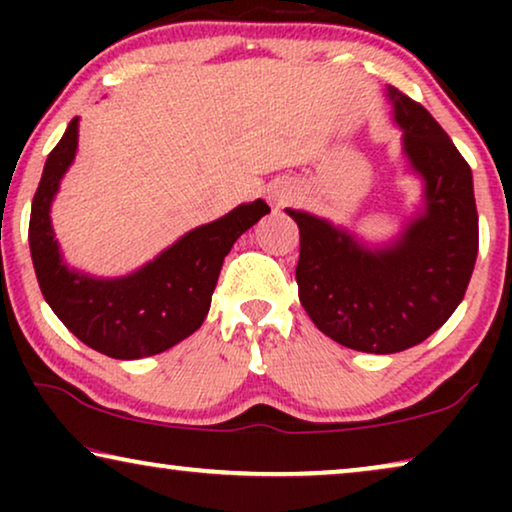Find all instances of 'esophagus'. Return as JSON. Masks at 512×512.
<instances>
[{"mask_svg": "<svg viewBox=\"0 0 512 512\" xmlns=\"http://www.w3.org/2000/svg\"><path fill=\"white\" fill-rule=\"evenodd\" d=\"M268 200H270L272 207H284V205H289V202L296 200V188L286 186V184L275 186V188H272V191L268 193Z\"/></svg>", "mask_w": 512, "mask_h": 512, "instance_id": "1", "label": "esophagus"}]
</instances>
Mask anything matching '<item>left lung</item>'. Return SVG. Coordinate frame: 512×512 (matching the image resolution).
<instances>
[{
  "label": "left lung",
  "instance_id": "8db88e82",
  "mask_svg": "<svg viewBox=\"0 0 512 512\" xmlns=\"http://www.w3.org/2000/svg\"><path fill=\"white\" fill-rule=\"evenodd\" d=\"M403 130V156L422 179V205L387 244L310 212L298 223V298L314 326L356 352L394 354L436 333L471 282L478 256V209L471 167L422 104L387 88Z\"/></svg>",
  "mask_w": 512,
  "mask_h": 512
}]
</instances>
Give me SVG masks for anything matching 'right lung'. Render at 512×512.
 Returning a JSON list of instances; mask_svg holds the SVG:
<instances>
[{
  "instance_id": "right-lung-1",
  "label": "right lung",
  "mask_w": 512,
  "mask_h": 512,
  "mask_svg": "<svg viewBox=\"0 0 512 512\" xmlns=\"http://www.w3.org/2000/svg\"><path fill=\"white\" fill-rule=\"evenodd\" d=\"M76 146L79 118H72L48 153L32 200L30 251L39 289L62 324L95 352L125 361L165 352L202 326L223 258L270 207L263 200L244 202L221 219L188 230L130 275L93 277L69 268L51 223V205Z\"/></svg>"
}]
</instances>
